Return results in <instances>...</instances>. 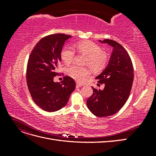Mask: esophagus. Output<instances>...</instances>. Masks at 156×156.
I'll return each instance as SVG.
<instances>
[{"instance_id": "obj_1", "label": "esophagus", "mask_w": 156, "mask_h": 156, "mask_svg": "<svg viewBox=\"0 0 156 156\" xmlns=\"http://www.w3.org/2000/svg\"><path fill=\"white\" fill-rule=\"evenodd\" d=\"M83 85H84V84H82V83H76V87H77V88L81 87H83Z\"/></svg>"}]
</instances>
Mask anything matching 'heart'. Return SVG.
<instances>
[{"label": "heart", "mask_w": 156, "mask_h": 156, "mask_svg": "<svg viewBox=\"0 0 156 156\" xmlns=\"http://www.w3.org/2000/svg\"><path fill=\"white\" fill-rule=\"evenodd\" d=\"M79 53L88 56L87 64L93 69L101 70L105 66L107 62V56L102 51L100 46L90 41H84L75 45ZM75 53L73 48L66 46L61 51V58L66 64H70L75 58ZM68 75L79 82L85 81L91 72L88 68L73 65L68 69Z\"/></svg>", "instance_id": "b5f03b06"}]
</instances>
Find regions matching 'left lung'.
<instances>
[{
  "label": "left lung",
  "instance_id": "obj_1",
  "mask_svg": "<svg viewBox=\"0 0 156 156\" xmlns=\"http://www.w3.org/2000/svg\"><path fill=\"white\" fill-rule=\"evenodd\" d=\"M98 41L113 49L107 67L96 77L105 84L104 89L92 87L93 94L87 105L95 116L105 117L116 114L127 101L133 81V67L129 54L120 44L108 39Z\"/></svg>",
  "mask_w": 156,
  "mask_h": 156
}]
</instances>
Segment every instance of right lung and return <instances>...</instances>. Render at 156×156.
Listing matches in <instances>:
<instances>
[{
    "label": "right lung",
    "instance_id": "right-lung-1",
    "mask_svg": "<svg viewBox=\"0 0 156 156\" xmlns=\"http://www.w3.org/2000/svg\"><path fill=\"white\" fill-rule=\"evenodd\" d=\"M72 36L55 34L41 39L32 51L27 68V83L36 104L47 112L57 111L67 105L75 88L69 76L60 83L54 82L61 62L63 45Z\"/></svg>",
    "mask_w": 156,
    "mask_h": 156
}]
</instances>
